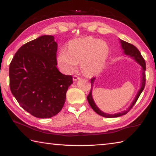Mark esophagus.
<instances>
[{
	"label": "esophagus",
	"mask_w": 156,
	"mask_h": 156,
	"mask_svg": "<svg viewBox=\"0 0 156 156\" xmlns=\"http://www.w3.org/2000/svg\"><path fill=\"white\" fill-rule=\"evenodd\" d=\"M79 79H80V77H78V76L74 75V76H73V80H74V81H77L78 80H79Z\"/></svg>",
	"instance_id": "obj_1"
}]
</instances>
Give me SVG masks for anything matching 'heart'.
Segmentation results:
<instances>
[{
  "label": "heart",
  "mask_w": 156,
  "mask_h": 156,
  "mask_svg": "<svg viewBox=\"0 0 156 156\" xmlns=\"http://www.w3.org/2000/svg\"><path fill=\"white\" fill-rule=\"evenodd\" d=\"M109 55V47L106 42L93 37L74 39L69 44L68 50L60 49L57 57L60 67L67 73L74 72L78 63L84 75L96 74L105 67Z\"/></svg>",
  "instance_id": "obj_1"
}]
</instances>
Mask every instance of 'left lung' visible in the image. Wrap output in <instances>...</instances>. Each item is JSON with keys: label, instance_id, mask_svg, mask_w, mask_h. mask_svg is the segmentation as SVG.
Returning a JSON list of instances; mask_svg holds the SVG:
<instances>
[{"label": "left lung", "instance_id": "obj_1", "mask_svg": "<svg viewBox=\"0 0 156 156\" xmlns=\"http://www.w3.org/2000/svg\"><path fill=\"white\" fill-rule=\"evenodd\" d=\"M120 43L121 46H122V48L124 50V54L125 55H127L131 57L132 58L134 59L138 63V64L142 67V78H141V87L140 88V90L138 91V94H137L135 99L133 100V101L131 104L130 106L128 107V109L126 111H124V112L115 113V114H109V113H106L102 112L101 110H100L98 107L96 106V105L95 104L93 98H92V88H93V84L94 83V80L96 78H92L91 79V88L90 92H89V95L87 96V100L89 102V104L90 105L91 107L93 109L95 112L97 113L98 114L100 115L103 116L105 118H116V117H120L121 115H125L131 109V108L136 102L137 100H138L139 96H140L141 93L143 91V89L145 87V83H146V79H145V70H146V63H145V60L143 58V57L142 56V55L140 52L139 50L136 48V47L133 45V44H130L127 43V42H125L122 40H120Z\"/></svg>", "mask_w": 156, "mask_h": 156}]
</instances>
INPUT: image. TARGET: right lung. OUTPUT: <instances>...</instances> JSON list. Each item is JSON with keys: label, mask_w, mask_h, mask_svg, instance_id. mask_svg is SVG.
I'll return each instance as SVG.
<instances>
[{"label": "right lung", "mask_w": 156, "mask_h": 156, "mask_svg": "<svg viewBox=\"0 0 156 156\" xmlns=\"http://www.w3.org/2000/svg\"><path fill=\"white\" fill-rule=\"evenodd\" d=\"M58 44L44 35L18 50L9 65L10 89L20 107L34 117L49 118L62 109L73 83L56 67Z\"/></svg>", "instance_id": "1"}]
</instances>
